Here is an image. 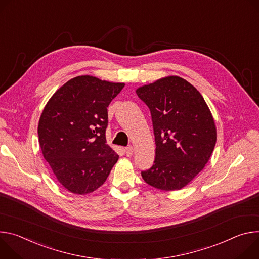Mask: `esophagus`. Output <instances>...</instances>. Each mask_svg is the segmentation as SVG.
<instances>
[{
  "instance_id": "obj_1",
  "label": "esophagus",
  "mask_w": 259,
  "mask_h": 259,
  "mask_svg": "<svg viewBox=\"0 0 259 259\" xmlns=\"http://www.w3.org/2000/svg\"><path fill=\"white\" fill-rule=\"evenodd\" d=\"M125 154H126V156H128V157H131L132 155H133V153H134V149H133V146H127V147H125Z\"/></svg>"
}]
</instances>
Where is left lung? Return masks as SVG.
<instances>
[{
	"label": "left lung",
	"mask_w": 259,
	"mask_h": 259,
	"mask_svg": "<svg viewBox=\"0 0 259 259\" xmlns=\"http://www.w3.org/2000/svg\"><path fill=\"white\" fill-rule=\"evenodd\" d=\"M136 93L150 110L156 145L152 166L141 175L157 189L179 190L211 157L216 144L212 114L203 96L178 76L159 79Z\"/></svg>",
	"instance_id": "1"
}]
</instances>
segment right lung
<instances>
[{
    "instance_id": "obj_1",
    "label": "right lung",
    "mask_w": 259,
    "mask_h": 259,
    "mask_svg": "<svg viewBox=\"0 0 259 259\" xmlns=\"http://www.w3.org/2000/svg\"><path fill=\"white\" fill-rule=\"evenodd\" d=\"M124 83L78 76L51 97L38 125L44 158L60 183L76 194L104 184L118 154L106 142L107 107Z\"/></svg>"
}]
</instances>
